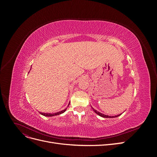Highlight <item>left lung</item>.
Returning <instances> with one entry per match:
<instances>
[{
    "label": "left lung",
    "instance_id": "1",
    "mask_svg": "<svg viewBox=\"0 0 157 157\" xmlns=\"http://www.w3.org/2000/svg\"><path fill=\"white\" fill-rule=\"evenodd\" d=\"M92 109H93V111L96 113V114H98V115H99L100 117H103V118H115V117H118V116H120L121 114H120V115H117V116H109V115H103V114H102V113H99V111H96V109H94V108H92Z\"/></svg>",
    "mask_w": 157,
    "mask_h": 157
}]
</instances>
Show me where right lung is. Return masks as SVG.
Listing matches in <instances>:
<instances>
[{"instance_id":"right-lung-1","label":"right lung","mask_w":157,"mask_h":157,"mask_svg":"<svg viewBox=\"0 0 157 157\" xmlns=\"http://www.w3.org/2000/svg\"><path fill=\"white\" fill-rule=\"evenodd\" d=\"M69 104H70V103H69L68 106L69 105ZM66 109H64V110L61 111H59V112H58V113H41V112H40V113L41 114V115H44L45 117H53V116L58 115H60V114L63 113L66 111Z\"/></svg>"}]
</instances>
